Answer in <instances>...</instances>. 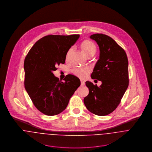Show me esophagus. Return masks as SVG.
Returning a JSON list of instances; mask_svg holds the SVG:
<instances>
[{
  "instance_id": "1",
  "label": "esophagus",
  "mask_w": 152,
  "mask_h": 152,
  "mask_svg": "<svg viewBox=\"0 0 152 152\" xmlns=\"http://www.w3.org/2000/svg\"><path fill=\"white\" fill-rule=\"evenodd\" d=\"M85 85V82L84 81H81V86H84Z\"/></svg>"
}]
</instances>
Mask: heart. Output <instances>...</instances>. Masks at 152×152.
<instances>
[{"label": "heart", "instance_id": "b5f03b06", "mask_svg": "<svg viewBox=\"0 0 152 152\" xmlns=\"http://www.w3.org/2000/svg\"><path fill=\"white\" fill-rule=\"evenodd\" d=\"M81 48L83 51L85 53L87 56H89L91 55H94L96 51V48L95 44L91 41L86 40L83 42L81 45ZM72 48H71L66 53V58H68L70 53L72 51ZM90 72V69L88 67L84 68H75L72 69V72L78 77L81 79H84L87 77Z\"/></svg>", "mask_w": 152, "mask_h": 152}]
</instances>
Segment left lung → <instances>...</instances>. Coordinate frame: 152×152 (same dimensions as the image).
<instances>
[{"label": "left lung", "mask_w": 152, "mask_h": 152, "mask_svg": "<svg viewBox=\"0 0 152 152\" xmlns=\"http://www.w3.org/2000/svg\"><path fill=\"white\" fill-rule=\"evenodd\" d=\"M89 37L98 44L100 51L91 78L102 84L98 87L86 81L89 94L84 102L91 113L105 116L117 108L128 87V60L125 50L108 36L97 33Z\"/></svg>", "instance_id": "obj_1"}]
</instances>
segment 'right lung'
I'll return each mask as SVG.
<instances>
[{
	"label": "right lung",
	"instance_id": "add662e5",
	"mask_svg": "<svg viewBox=\"0 0 152 152\" xmlns=\"http://www.w3.org/2000/svg\"><path fill=\"white\" fill-rule=\"evenodd\" d=\"M79 37V34L44 36L34 44L25 58V89L36 108L46 115L64 110L81 85L75 75H66L62 82L53 73L57 65L65 63L68 51Z\"/></svg>",
	"mask_w": 152,
	"mask_h": 152
}]
</instances>
